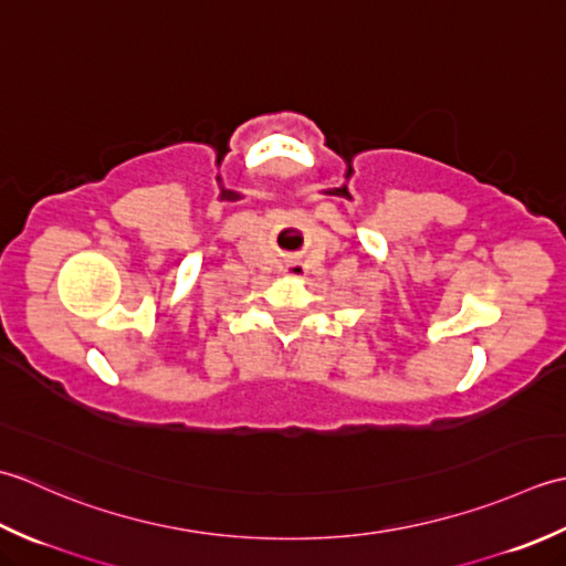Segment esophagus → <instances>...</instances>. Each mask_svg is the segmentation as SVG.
I'll return each instance as SVG.
<instances>
[{"mask_svg": "<svg viewBox=\"0 0 566 566\" xmlns=\"http://www.w3.org/2000/svg\"><path fill=\"white\" fill-rule=\"evenodd\" d=\"M307 273V266L303 261H287L285 263V275L287 279H303V275Z\"/></svg>", "mask_w": 566, "mask_h": 566, "instance_id": "1", "label": "esophagus"}]
</instances>
